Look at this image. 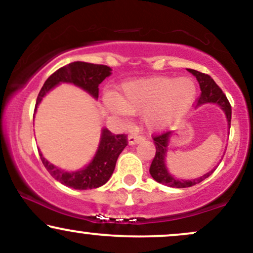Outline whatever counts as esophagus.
Here are the masks:
<instances>
[{"label":"esophagus","mask_w":253,"mask_h":253,"mask_svg":"<svg viewBox=\"0 0 253 253\" xmlns=\"http://www.w3.org/2000/svg\"><path fill=\"white\" fill-rule=\"evenodd\" d=\"M143 140V136L138 135V134H129L128 135V144L129 145H134L140 143Z\"/></svg>","instance_id":"esophagus-1"}]
</instances>
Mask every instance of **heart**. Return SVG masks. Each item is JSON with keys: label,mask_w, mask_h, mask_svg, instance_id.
Segmentation results:
<instances>
[{"label": "heart", "mask_w": 253, "mask_h": 253, "mask_svg": "<svg viewBox=\"0 0 253 253\" xmlns=\"http://www.w3.org/2000/svg\"><path fill=\"white\" fill-rule=\"evenodd\" d=\"M195 96L191 78L158 76L124 83L117 97L107 95L106 104L115 112L143 114L147 128L158 129L181 120Z\"/></svg>", "instance_id": "heart-1"}]
</instances>
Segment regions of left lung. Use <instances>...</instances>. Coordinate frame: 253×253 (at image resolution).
Masks as SVG:
<instances>
[{"label": "left lung", "mask_w": 253, "mask_h": 253, "mask_svg": "<svg viewBox=\"0 0 253 253\" xmlns=\"http://www.w3.org/2000/svg\"><path fill=\"white\" fill-rule=\"evenodd\" d=\"M188 71L191 72L197 78L200 83V88H201V94L197 97L196 102L197 104H203L207 102H213L217 103L221 108L225 110L226 117H227L228 125L231 126V117H232V108L231 104H229L227 97L223 94L222 90L220 89V86L214 82V80L210 75L202 74V72L193 70V69H188ZM171 132L164 130V132L158 133V134L152 135L153 140H155L156 145V156L153 158L152 163L150 167V173L153 177V179L162 184L169 185L172 188H188L193 187V185L199 184L200 182L205 181L207 177H210L211 173L214 172V170L210 171L208 173L203 175L202 177H199L196 179H191V181H183V179H176L168 172L167 168H165V153H167V146L169 143V136Z\"/></svg>", "instance_id": "obj_1"}]
</instances>
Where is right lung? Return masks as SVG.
Instances as JSON below:
<instances>
[{
	"mask_svg": "<svg viewBox=\"0 0 253 253\" xmlns=\"http://www.w3.org/2000/svg\"><path fill=\"white\" fill-rule=\"evenodd\" d=\"M110 68L102 64L74 62L58 69L46 80L37 97L36 109L46 92L60 82L74 83L75 85L86 90L95 98L98 97V84L110 75ZM36 112V110H34ZM128 144L127 134H113L108 129H103L100 146L92 162L84 169L76 172H66L48 163L39 152L43 167L54 179L66 187L74 189L86 190L103 185L112 176L115 169L118 157Z\"/></svg>",
	"mask_w": 253,
	"mask_h": 253,
	"instance_id": "right-lung-1",
	"label": "right lung"
}]
</instances>
